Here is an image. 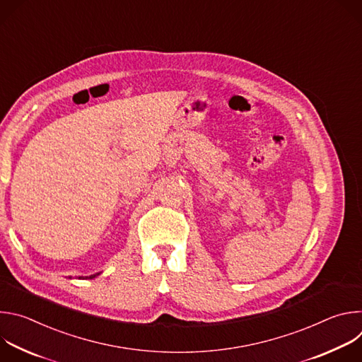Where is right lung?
I'll return each instance as SVG.
<instances>
[{"mask_svg": "<svg viewBox=\"0 0 362 362\" xmlns=\"http://www.w3.org/2000/svg\"><path fill=\"white\" fill-rule=\"evenodd\" d=\"M100 275V272H97V274H94V275H90V276H78V279H93V278H95V276H98Z\"/></svg>", "mask_w": 362, "mask_h": 362, "instance_id": "right-lung-1", "label": "right lung"}]
</instances>
